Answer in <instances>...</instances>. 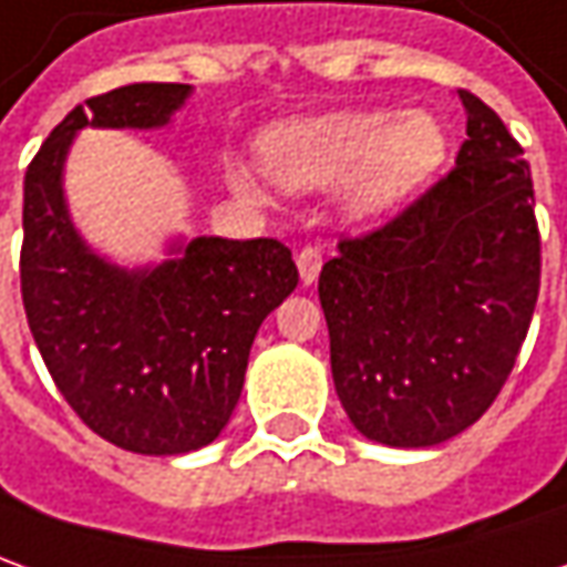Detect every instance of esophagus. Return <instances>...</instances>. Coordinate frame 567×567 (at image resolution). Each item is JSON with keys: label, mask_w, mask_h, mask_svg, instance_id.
Listing matches in <instances>:
<instances>
[{"label": "esophagus", "mask_w": 567, "mask_h": 567, "mask_svg": "<svg viewBox=\"0 0 567 567\" xmlns=\"http://www.w3.org/2000/svg\"><path fill=\"white\" fill-rule=\"evenodd\" d=\"M319 269H322V254H319V248H303V251L298 254L300 282L313 285L316 276H319Z\"/></svg>", "instance_id": "obj_1"}]
</instances>
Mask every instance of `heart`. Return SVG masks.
Wrapping results in <instances>:
<instances>
[{
	"instance_id": "obj_1",
	"label": "heart",
	"mask_w": 567,
	"mask_h": 567,
	"mask_svg": "<svg viewBox=\"0 0 567 567\" xmlns=\"http://www.w3.org/2000/svg\"><path fill=\"white\" fill-rule=\"evenodd\" d=\"M444 154V126L429 111H334L279 123L260 138V161L279 186L326 188L344 179L353 217H375L410 198Z\"/></svg>"
}]
</instances>
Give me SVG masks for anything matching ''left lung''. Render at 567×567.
Segmentation results:
<instances>
[{
    "mask_svg": "<svg viewBox=\"0 0 567 567\" xmlns=\"http://www.w3.org/2000/svg\"><path fill=\"white\" fill-rule=\"evenodd\" d=\"M460 99L456 167L381 229L338 241L319 272L338 400L388 446L444 444L487 413L540 291L525 152L477 95Z\"/></svg>",
    "mask_w": 567,
    "mask_h": 567,
    "instance_id": "obj_1",
    "label": "left lung"
}]
</instances>
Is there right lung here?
I'll use <instances>...</instances> for the list:
<instances>
[{
    "instance_id": "right-lung-1",
    "label": "right lung",
    "mask_w": 567,
    "mask_h": 567,
    "mask_svg": "<svg viewBox=\"0 0 567 567\" xmlns=\"http://www.w3.org/2000/svg\"><path fill=\"white\" fill-rule=\"evenodd\" d=\"M186 83H133L76 105L24 176L21 295L58 391L99 437L145 456L202 450L241 396L260 322L298 267L276 238L173 241L154 267L95 254L64 202V161L83 126L157 130L186 105Z\"/></svg>"
}]
</instances>
